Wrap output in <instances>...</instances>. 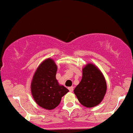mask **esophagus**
Instances as JSON below:
<instances>
[{"label":"esophagus","mask_w":133,"mask_h":133,"mask_svg":"<svg viewBox=\"0 0 133 133\" xmlns=\"http://www.w3.org/2000/svg\"><path fill=\"white\" fill-rule=\"evenodd\" d=\"M68 90L70 91V92H73L74 91V87H68Z\"/></svg>","instance_id":"obj_1"}]
</instances>
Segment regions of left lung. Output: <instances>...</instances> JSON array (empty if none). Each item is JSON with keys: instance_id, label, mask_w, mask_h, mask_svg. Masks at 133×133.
Here are the masks:
<instances>
[{"instance_id": "1", "label": "left lung", "mask_w": 133, "mask_h": 133, "mask_svg": "<svg viewBox=\"0 0 133 133\" xmlns=\"http://www.w3.org/2000/svg\"><path fill=\"white\" fill-rule=\"evenodd\" d=\"M106 90V82L101 71L95 65L88 64L83 68L81 82L74 93L83 106L93 107L102 101Z\"/></svg>"}]
</instances>
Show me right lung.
I'll list each match as a JSON object with an SVG mask.
<instances>
[{"instance_id":"add662e5","label":"right lung","mask_w":133,"mask_h":133,"mask_svg":"<svg viewBox=\"0 0 133 133\" xmlns=\"http://www.w3.org/2000/svg\"><path fill=\"white\" fill-rule=\"evenodd\" d=\"M57 66L52 59L44 61L36 71L31 83V93L35 102L45 109L57 107L62 97L68 92L56 79Z\"/></svg>"}]
</instances>
